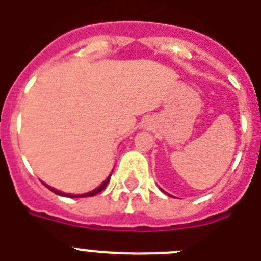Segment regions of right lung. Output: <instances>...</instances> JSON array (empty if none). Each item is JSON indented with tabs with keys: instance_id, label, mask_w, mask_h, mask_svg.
<instances>
[{
	"instance_id": "add662e5",
	"label": "right lung",
	"mask_w": 261,
	"mask_h": 261,
	"mask_svg": "<svg viewBox=\"0 0 261 261\" xmlns=\"http://www.w3.org/2000/svg\"><path fill=\"white\" fill-rule=\"evenodd\" d=\"M109 180H111V176H109V177H108L107 180H105V181L100 185V187H97L96 189H93V191H92V192L83 193V195H70V193H64V192H61V191H57V189L51 188V187H49V185H46V184H45V187H48V188L50 189L51 192H55L56 195L65 196V197H90V196H94V195H97V193H100L101 191H102V189H104L105 187H107L108 182H109Z\"/></svg>"
}]
</instances>
